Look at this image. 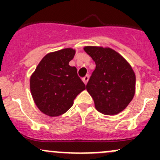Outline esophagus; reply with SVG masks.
<instances>
[{
    "label": "esophagus",
    "mask_w": 160,
    "mask_h": 160,
    "mask_svg": "<svg viewBox=\"0 0 160 160\" xmlns=\"http://www.w3.org/2000/svg\"><path fill=\"white\" fill-rule=\"evenodd\" d=\"M88 80H89V76L88 75H86L85 77H83V78H82V80L83 81V83H85V84H87V83H88Z\"/></svg>",
    "instance_id": "obj_1"
}]
</instances>
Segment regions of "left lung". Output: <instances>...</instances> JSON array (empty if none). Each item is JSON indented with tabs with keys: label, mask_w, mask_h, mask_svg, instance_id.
Segmentation results:
<instances>
[{
	"label": "left lung",
	"mask_w": 160,
	"mask_h": 160,
	"mask_svg": "<svg viewBox=\"0 0 160 160\" xmlns=\"http://www.w3.org/2000/svg\"><path fill=\"white\" fill-rule=\"evenodd\" d=\"M83 49L96 64L87 84L95 108L104 114H118L135 95V72L129 63L110 48L86 46Z\"/></svg>",
	"instance_id": "8db88e82"
}]
</instances>
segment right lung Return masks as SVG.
Listing matches in <instances>:
<instances>
[{
	"label": "right lung",
	"instance_id": "right-lung-1",
	"mask_svg": "<svg viewBox=\"0 0 160 160\" xmlns=\"http://www.w3.org/2000/svg\"><path fill=\"white\" fill-rule=\"evenodd\" d=\"M75 55L70 48L47 54L38 63L30 79V89L35 104L51 117L67 112L77 95L86 89L75 67L69 62Z\"/></svg>",
	"mask_w": 160,
	"mask_h": 160
}]
</instances>
